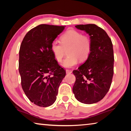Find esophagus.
<instances>
[{"label": "esophagus", "instance_id": "esophagus-1", "mask_svg": "<svg viewBox=\"0 0 131 131\" xmlns=\"http://www.w3.org/2000/svg\"><path fill=\"white\" fill-rule=\"evenodd\" d=\"M72 70H66V74H69V73H72Z\"/></svg>", "mask_w": 131, "mask_h": 131}]
</instances>
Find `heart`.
<instances>
[{
  "label": "heart",
  "instance_id": "obj_1",
  "mask_svg": "<svg viewBox=\"0 0 131 131\" xmlns=\"http://www.w3.org/2000/svg\"><path fill=\"white\" fill-rule=\"evenodd\" d=\"M60 41L61 43L53 41L50 50L57 62L61 61L66 50L68 56L62 63L63 67H73L78 60L84 62L89 57L92 50V41L89 36L77 30H70L62 35Z\"/></svg>",
  "mask_w": 131,
  "mask_h": 131
}]
</instances>
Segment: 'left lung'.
Returning <instances> with one entry per match:
<instances>
[{"label":"left lung","mask_w":131,"mask_h":131,"mask_svg":"<svg viewBox=\"0 0 131 131\" xmlns=\"http://www.w3.org/2000/svg\"><path fill=\"white\" fill-rule=\"evenodd\" d=\"M75 27L89 35L92 50L85 62L73 71L76 77L73 92L80 102L95 103L103 98L112 84L114 65L113 44L107 33L95 24L77 25Z\"/></svg>","instance_id":"left-lung-1"}]
</instances>
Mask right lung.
Instances as JSON below:
<instances>
[{
  "mask_svg": "<svg viewBox=\"0 0 131 131\" xmlns=\"http://www.w3.org/2000/svg\"><path fill=\"white\" fill-rule=\"evenodd\" d=\"M64 29V26L41 24L29 31L21 44L19 72L22 88L30 101L40 107L55 102L66 75L50 50L51 44Z\"/></svg>",
  "mask_w": 131,
  "mask_h": 131,
  "instance_id": "right-lung-1",
  "label": "right lung"
}]
</instances>
